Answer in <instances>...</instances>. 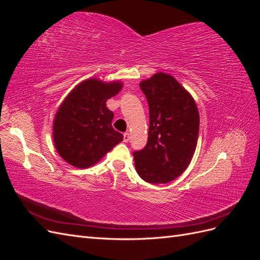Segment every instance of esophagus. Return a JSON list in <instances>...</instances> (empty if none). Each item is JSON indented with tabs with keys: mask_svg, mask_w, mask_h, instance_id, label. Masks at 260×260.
<instances>
[{
	"mask_svg": "<svg viewBox=\"0 0 260 260\" xmlns=\"http://www.w3.org/2000/svg\"><path fill=\"white\" fill-rule=\"evenodd\" d=\"M129 140H130V133L125 132L124 135H123V141H124L125 143H127V142H129Z\"/></svg>",
	"mask_w": 260,
	"mask_h": 260,
	"instance_id": "obj_1",
	"label": "esophagus"
}]
</instances>
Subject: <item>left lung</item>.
Wrapping results in <instances>:
<instances>
[{"label":"left lung","instance_id":"obj_1","mask_svg":"<svg viewBox=\"0 0 260 260\" xmlns=\"http://www.w3.org/2000/svg\"><path fill=\"white\" fill-rule=\"evenodd\" d=\"M149 107L146 146L133 153L138 175L152 184L169 183L185 171L198 144L200 113L176 78L156 73L140 82Z\"/></svg>","mask_w":260,"mask_h":260}]
</instances>
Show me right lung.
Segmentation results:
<instances>
[{
    "label": "right lung",
    "mask_w": 260,
    "mask_h": 260,
    "mask_svg": "<svg viewBox=\"0 0 260 260\" xmlns=\"http://www.w3.org/2000/svg\"><path fill=\"white\" fill-rule=\"evenodd\" d=\"M122 86L119 80L105 82L89 78L62 101L53 120V141L66 162L80 169L89 168L123 140L112 127L114 113L106 107V101Z\"/></svg>",
    "instance_id": "1"
}]
</instances>
